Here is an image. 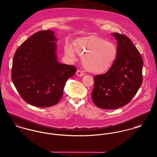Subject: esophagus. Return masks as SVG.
I'll use <instances>...</instances> for the list:
<instances>
[{"mask_svg": "<svg viewBox=\"0 0 157 157\" xmlns=\"http://www.w3.org/2000/svg\"><path fill=\"white\" fill-rule=\"evenodd\" d=\"M76 75L78 76H80V77H82V76H83V75H84V74H83V72L81 71H80V70H78L76 71Z\"/></svg>", "mask_w": 157, "mask_h": 157, "instance_id": "obj_1", "label": "esophagus"}]
</instances>
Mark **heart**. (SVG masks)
<instances>
[{"label":"heart","mask_w":157,"mask_h":157,"mask_svg":"<svg viewBox=\"0 0 157 157\" xmlns=\"http://www.w3.org/2000/svg\"><path fill=\"white\" fill-rule=\"evenodd\" d=\"M65 54L72 59L76 55L82 57L85 69L94 74L109 71L118 54L117 46L102 37L90 35L74 40L71 47H66Z\"/></svg>","instance_id":"obj_1"}]
</instances>
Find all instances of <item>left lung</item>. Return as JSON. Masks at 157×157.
I'll return each instance as SVG.
<instances>
[{
    "instance_id": "left-lung-1",
    "label": "left lung",
    "mask_w": 157,
    "mask_h": 157,
    "mask_svg": "<svg viewBox=\"0 0 157 157\" xmlns=\"http://www.w3.org/2000/svg\"><path fill=\"white\" fill-rule=\"evenodd\" d=\"M117 40L118 54L110 69L94 76L91 98L103 109H116L130 101L142 83L143 60L132 41L125 35L111 33Z\"/></svg>"
}]
</instances>
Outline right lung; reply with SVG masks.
I'll use <instances>...</instances> for the list:
<instances>
[{
  "instance_id": "add662e5",
  "label": "right lung",
  "mask_w": 157,
  "mask_h": 157,
  "mask_svg": "<svg viewBox=\"0 0 157 157\" xmlns=\"http://www.w3.org/2000/svg\"><path fill=\"white\" fill-rule=\"evenodd\" d=\"M55 33L45 30L34 34L19 47L13 59V83L24 100L38 107L59 101L67 80L76 71L73 65L57 61Z\"/></svg>"
}]
</instances>
